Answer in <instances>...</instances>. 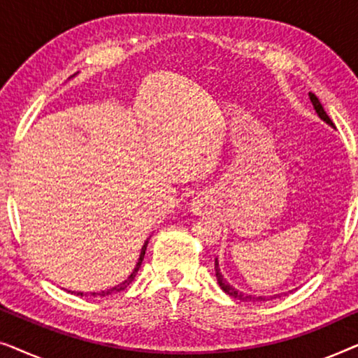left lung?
Listing matches in <instances>:
<instances>
[{
  "label": "left lung",
  "instance_id": "8db88e82",
  "mask_svg": "<svg viewBox=\"0 0 358 358\" xmlns=\"http://www.w3.org/2000/svg\"><path fill=\"white\" fill-rule=\"evenodd\" d=\"M310 101H311L313 107H315L316 114L320 115V119H321V120H324L327 125L334 127V124H332V120L329 119V115L326 114L324 107L321 106L320 99H317V97H316L315 94H313V92H310ZM215 275H217L218 285L222 287V290H223L224 293H227V295L233 296V298H236V300H241V301H266V300H268V296H256V295H248V293H243V292H239V290H236V288H234V287L229 285V283H228V282L224 280V278H223L222 272H220L218 259H215ZM273 296H277V295H273ZM273 296H271V298H273Z\"/></svg>",
  "mask_w": 358,
  "mask_h": 358
}]
</instances>
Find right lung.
<instances>
[{
  "mask_svg": "<svg viewBox=\"0 0 358 358\" xmlns=\"http://www.w3.org/2000/svg\"><path fill=\"white\" fill-rule=\"evenodd\" d=\"M146 246H148V239H146L145 241V244H143V248H141V252H140V257H138V262H136V266H135V268H134V272L130 273L129 275V278H125L124 282L122 283H119V285H115V287H112V288H109V290H102V292H92V293H83V292H70L68 290V293H75V295H78V296H107V295H112V293H117V292H122V290H125L127 287L130 285L131 283V280H134L135 278V275H136V272H138V268L141 267V262H143V257H145V251H146Z\"/></svg>",
  "mask_w": 358,
  "mask_h": 358,
  "instance_id": "add662e5",
  "label": "right lung"
}]
</instances>
